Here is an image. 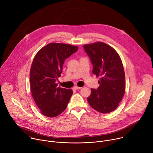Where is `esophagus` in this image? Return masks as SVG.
Here are the masks:
<instances>
[{
  "label": "esophagus",
  "instance_id": "esophagus-1",
  "mask_svg": "<svg viewBox=\"0 0 153 153\" xmlns=\"http://www.w3.org/2000/svg\"><path fill=\"white\" fill-rule=\"evenodd\" d=\"M82 87H79V86H74V90H79V89H81Z\"/></svg>",
  "mask_w": 153,
  "mask_h": 153
}]
</instances>
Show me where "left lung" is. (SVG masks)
Wrapping results in <instances>:
<instances>
[{
    "label": "left lung",
    "instance_id": "obj_1",
    "mask_svg": "<svg viewBox=\"0 0 153 153\" xmlns=\"http://www.w3.org/2000/svg\"><path fill=\"white\" fill-rule=\"evenodd\" d=\"M93 64V73L100 77L97 90L91 88L87 98L90 105L101 113L115 110L125 91V76L121 59L111 46L103 42L83 45Z\"/></svg>",
    "mask_w": 153,
    "mask_h": 153
}]
</instances>
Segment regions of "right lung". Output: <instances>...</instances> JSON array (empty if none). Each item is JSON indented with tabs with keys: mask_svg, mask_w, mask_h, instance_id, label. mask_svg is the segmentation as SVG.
I'll use <instances>...</instances> for the list:
<instances>
[{
	"mask_svg": "<svg viewBox=\"0 0 153 153\" xmlns=\"http://www.w3.org/2000/svg\"><path fill=\"white\" fill-rule=\"evenodd\" d=\"M78 47L51 43L36 54L30 70V88L34 102L43 115L54 117L67 108L73 93L71 89L57 86L65 60Z\"/></svg>",
	"mask_w": 153,
	"mask_h": 153,
	"instance_id": "1",
	"label": "right lung"
}]
</instances>
